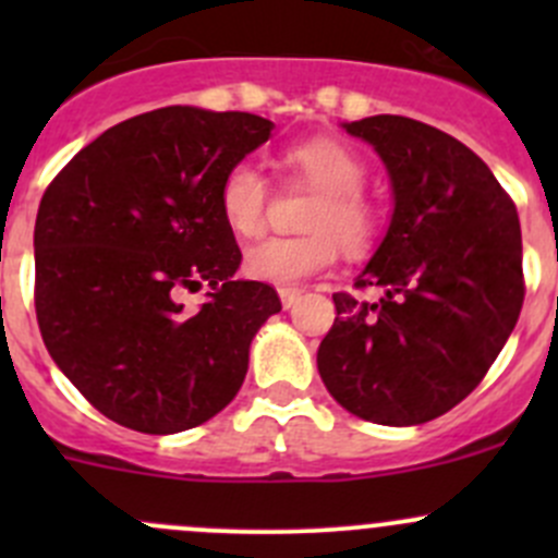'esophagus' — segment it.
Masks as SVG:
<instances>
[{
    "instance_id": "1",
    "label": "esophagus",
    "mask_w": 558,
    "mask_h": 558,
    "mask_svg": "<svg viewBox=\"0 0 558 558\" xmlns=\"http://www.w3.org/2000/svg\"><path fill=\"white\" fill-rule=\"evenodd\" d=\"M278 294H280V302H283V307L286 311H289V307H294L296 302H300V296H302V289H278Z\"/></svg>"
}]
</instances>
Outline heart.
I'll return each mask as SVG.
<instances>
[{"label": "heart", "instance_id": "obj_1", "mask_svg": "<svg viewBox=\"0 0 558 558\" xmlns=\"http://www.w3.org/2000/svg\"><path fill=\"white\" fill-rule=\"evenodd\" d=\"M286 167L318 189L307 207L305 234H275L245 251V272L253 280L296 286L326 272L337 262V247L364 251L378 238L380 213L362 191L367 167L348 145L329 137L296 143L286 150ZM218 207L240 238L264 232L269 210V183L253 161H238L218 185Z\"/></svg>", "mask_w": 558, "mask_h": 558}]
</instances>
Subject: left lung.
<instances>
[{"instance_id":"obj_1","label":"left lung","mask_w":558,"mask_h":558,"mask_svg":"<svg viewBox=\"0 0 558 558\" xmlns=\"http://www.w3.org/2000/svg\"><path fill=\"white\" fill-rule=\"evenodd\" d=\"M373 145L393 185L386 240L318 348L331 397L364 421L426 424L486 378L523 305L515 202L464 143L404 116L345 123Z\"/></svg>"}]
</instances>
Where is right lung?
<instances>
[{"label":"right lung","instance_id":"add662e5","mask_svg":"<svg viewBox=\"0 0 558 558\" xmlns=\"http://www.w3.org/2000/svg\"><path fill=\"white\" fill-rule=\"evenodd\" d=\"M251 112L161 107L116 123L45 189L35 311L45 348L116 424L174 435L221 413L247 348L280 311L272 286L234 280L240 245L218 207L227 170L267 143ZM211 300L183 314L185 290Z\"/></svg>","mask_w":558,"mask_h":558}]
</instances>
